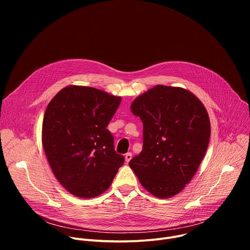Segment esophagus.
Masks as SVG:
<instances>
[{"mask_svg": "<svg viewBox=\"0 0 250 250\" xmlns=\"http://www.w3.org/2000/svg\"><path fill=\"white\" fill-rule=\"evenodd\" d=\"M125 162H126V163H128V162L130 161V159L132 158V154H131L130 152H127V153L125 154Z\"/></svg>", "mask_w": 250, "mask_h": 250, "instance_id": "34e87169", "label": "esophagus"}]
</instances>
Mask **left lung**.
<instances>
[{"mask_svg":"<svg viewBox=\"0 0 250 250\" xmlns=\"http://www.w3.org/2000/svg\"><path fill=\"white\" fill-rule=\"evenodd\" d=\"M130 110L144 124V147L129 161L130 168L153 196L167 199L180 193L208 146L205 105L186 89L157 85L138 96Z\"/></svg>","mask_w":250,"mask_h":250,"instance_id":"left-lung-1","label":"left lung"}]
</instances>
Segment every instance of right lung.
Masks as SVG:
<instances>
[{
  "instance_id": "right-lung-1",
  "label": "right lung",
  "mask_w": 250,
  "mask_h": 250,
  "mask_svg": "<svg viewBox=\"0 0 250 250\" xmlns=\"http://www.w3.org/2000/svg\"><path fill=\"white\" fill-rule=\"evenodd\" d=\"M122 98L102 90L71 85L48 104L42 123V146L58 182L78 198L108 190L125 158L106 129Z\"/></svg>"
}]
</instances>
